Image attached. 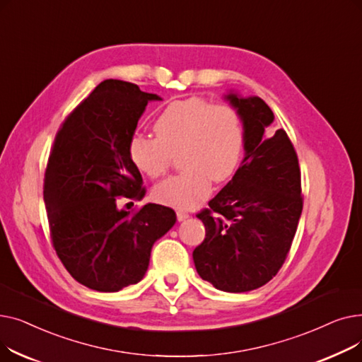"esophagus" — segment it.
<instances>
[{
    "mask_svg": "<svg viewBox=\"0 0 362 362\" xmlns=\"http://www.w3.org/2000/svg\"><path fill=\"white\" fill-rule=\"evenodd\" d=\"M176 216H177V220H179V221H183V220H186V218L189 217V213L185 211V210H177V211H176Z\"/></svg>",
    "mask_w": 362,
    "mask_h": 362,
    "instance_id": "esophagus-1",
    "label": "esophagus"
}]
</instances>
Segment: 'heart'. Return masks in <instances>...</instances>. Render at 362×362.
I'll return each instance as SVG.
<instances>
[{"instance_id":"heart-1","label":"heart","mask_w":362,"mask_h":362,"mask_svg":"<svg viewBox=\"0 0 362 362\" xmlns=\"http://www.w3.org/2000/svg\"><path fill=\"white\" fill-rule=\"evenodd\" d=\"M156 138L135 135L129 158L141 173L157 179L167 173L180 152V175L154 189V198L177 208H194L211 191V179H230L240 163L245 127L229 104H213L199 97L170 103L154 122Z\"/></svg>"}]
</instances>
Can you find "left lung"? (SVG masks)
<instances>
[{
	"label": "left lung",
	"instance_id": "8db88e82",
	"mask_svg": "<svg viewBox=\"0 0 362 362\" xmlns=\"http://www.w3.org/2000/svg\"><path fill=\"white\" fill-rule=\"evenodd\" d=\"M240 114L245 158L233 179L197 214L205 239L192 257L218 291L250 292L270 281L286 259L302 213L300 168L283 129L273 135L272 108L259 97L227 93Z\"/></svg>",
	"mask_w": 362,
	"mask_h": 362
}]
</instances>
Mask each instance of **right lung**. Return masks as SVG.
<instances>
[{"instance_id": "1", "label": "right lung", "mask_w": 362, "mask_h": 362, "mask_svg": "<svg viewBox=\"0 0 362 362\" xmlns=\"http://www.w3.org/2000/svg\"><path fill=\"white\" fill-rule=\"evenodd\" d=\"M138 85L107 79L76 107L57 132L44 177L52 246L83 286L119 292L142 280L151 248L176 223L168 206L120 210V198L142 199L139 170L129 142L148 101Z\"/></svg>"}]
</instances>
